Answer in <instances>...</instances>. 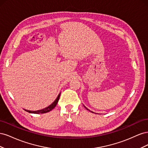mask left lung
<instances>
[{"instance_id":"1","label":"left lung","mask_w":148,"mask_h":148,"mask_svg":"<svg viewBox=\"0 0 148 148\" xmlns=\"http://www.w3.org/2000/svg\"><path fill=\"white\" fill-rule=\"evenodd\" d=\"M84 107H85V108H86V109H87V110H89V109H87V108H86V107H85V106H84ZM91 112H92V111H91Z\"/></svg>"}]
</instances>
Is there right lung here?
Returning a JSON list of instances; mask_svg holds the SVG:
<instances>
[{
    "label": "right lung",
    "mask_w": 148,
    "mask_h": 148,
    "mask_svg": "<svg viewBox=\"0 0 148 148\" xmlns=\"http://www.w3.org/2000/svg\"><path fill=\"white\" fill-rule=\"evenodd\" d=\"M60 93L58 95V97H57V99L55 100V101L53 102L52 104H51L49 106H48L47 107H46L43 109L39 110H36V111H31V110H25L26 112H28L29 113H33V114H44V113H47L48 112L52 110L54 107L56 106L58 101L59 100L60 98Z\"/></svg>",
    "instance_id": "obj_1"
}]
</instances>
